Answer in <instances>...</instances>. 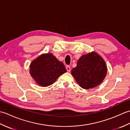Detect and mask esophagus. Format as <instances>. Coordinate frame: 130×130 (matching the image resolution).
Listing matches in <instances>:
<instances>
[{
    "instance_id": "esophagus-1",
    "label": "esophagus",
    "mask_w": 130,
    "mask_h": 130,
    "mask_svg": "<svg viewBox=\"0 0 130 130\" xmlns=\"http://www.w3.org/2000/svg\"><path fill=\"white\" fill-rule=\"evenodd\" d=\"M66 69H67V71H68V72H70V67H69V66H67V67H66Z\"/></svg>"
}]
</instances>
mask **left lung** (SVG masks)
I'll list each match as a JSON object with an SVG mask.
<instances>
[{"label": "left lung", "mask_w": 130, "mask_h": 130, "mask_svg": "<svg viewBox=\"0 0 130 130\" xmlns=\"http://www.w3.org/2000/svg\"><path fill=\"white\" fill-rule=\"evenodd\" d=\"M107 67L102 57L94 51L83 55L79 58L71 75L82 88L89 89L94 88L106 78Z\"/></svg>", "instance_id": "obj_1"}]
</instances>
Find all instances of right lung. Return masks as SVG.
I'll use <instances>...</instances> for the list:
<instances>
[{
  "instance_id": "add662e5",
  "label": "right lung",
  "mask_w": 130,
  "mask_h": 130,
  "mask_svg": "<svg viewBox=\"0 0 130 130\" xmlns=\"http://www.w3.org/2000/svg\"><path fill=\"white\" fill-rule=\"evenodd\" d=\"M29 73L36 83L48 87L54 83L59 77L67 72L64 65L52 53L42 54L32 61Z\"/></svg>"
}]
</instances>
